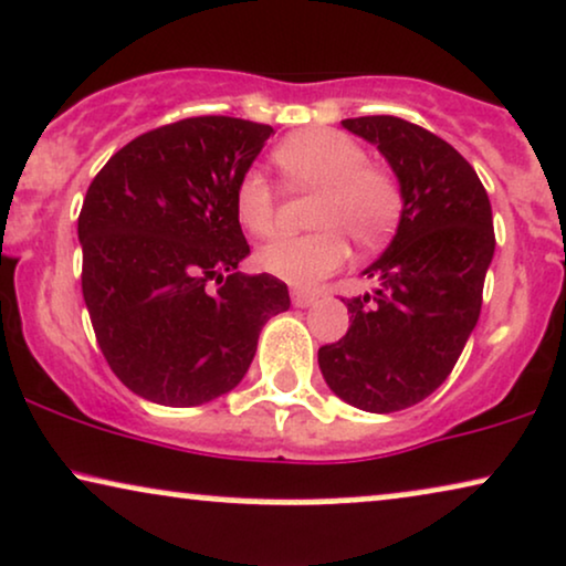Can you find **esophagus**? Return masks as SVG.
I'll list each match as a JSON object with an SVG mask.
<instances>
[{
	"instance_id": "obj_1",
	"label": "esophagus",
	"mask_w": 566,
	"mask_h": 566,
	"mask_svg": "<svg viewBox=\"0 0 566 566\" xmlns=\"http://www.w3.org/2000/svg\"><path fill=\"white\" fill-rule=\"evenodd\" d=\"M290 297H292V305H297V308H308V305L316 301V295L305 290H292Z\"/></svg>"
}]
</instances>
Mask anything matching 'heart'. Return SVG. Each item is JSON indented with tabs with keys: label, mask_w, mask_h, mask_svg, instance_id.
Returning a JSON list of instances; mask_svg holds the SVG:
<instances>
[{
	"label": "heart",
	"mask_w": 566,
	"mask_h": 566,
	"mask_svg": "<svg viewBox=\"0 0 566 566\" xmlns=\"http://www.w3.org/2000/svg\"><path fill=\"white\" fill-rule=\"evenodd\" d=\"M271 163L292 192H316L311 223L316 231L284 237L258 253L263 271L295 287H313L348 258V233L360 248H377L403 216V187L387 166L369 163L356 139L335 128H305L271 149ZM234 213L250 234L276 231L279 195L261 171L240 176Z\"/></svg>",
	"instance_id": "obj_1"
}]
</instances>
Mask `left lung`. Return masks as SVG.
I'll return each mask as SVG.
<instances>
[{
	"instance_id": "obj_1",
	"label": "left lung",
	"mask_w": 566,
	"mask_h": 566,
	"mask_svg": "<svg viewBox=\"0 0 566 566\" xmlns=\"http://www.w3.org/2000/svg\"><path fill=\"white\" fill-rule=\"evenodd\" d=\"M377 145L403 187L398 234L364 271L374 295L345 301L350 326L318 348L326 385L371 413L403 411L446 382L480 318L493 261V210L446 139L395 115L343 120Z\"/></svg>"
}]
</instances>
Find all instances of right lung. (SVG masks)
I'll use <instances>...</instances> for the list:
<instances>
[{"label":"right lung","instance_id":"add662e5","mask_svg":"<svg viewBox=\"0 0 566 566\" xmlns=\"http://www.w3.org/2000/svg\"><path fill=\"white\" fill-rule=\"evenodd\" d=\"M274 128L197 115L120 147L78 213L81 292L97 345L128 390L200 406L242 382L287 284L248 276L234 189Z\"/></svg>","mask_w":566,"mask_h":566}]
</instances>
